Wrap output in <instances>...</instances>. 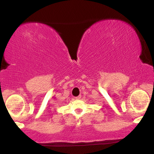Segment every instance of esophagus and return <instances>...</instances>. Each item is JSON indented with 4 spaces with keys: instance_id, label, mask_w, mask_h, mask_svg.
Returning a JSON list of instances; mask_svg holds the SVG:
<instances>
[{
    "instance_id": "1",
    "label": "esophagus",
    "mask_w": 154,
    "mask_h": 154,
    "mask_svg": "<svg viewBox=\"0 0 154 154\" xmlns=\"http://www.w3.org/2000/svg\"><path fill=\"white\" fill-rule=\"evenodd\" d=\"M81 98V95H79V96H78V97H75V99H76V100H80V99Z\"/></svg>"
}]
</instances>
